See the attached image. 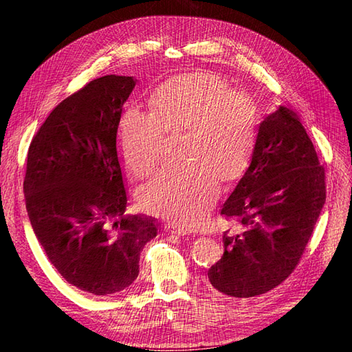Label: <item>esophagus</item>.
<instances>
[{"label":"esophagus","instance_id":"34e87169","mask_svg":"<svg viewBox=\"0 0 352 352\" xmlns=\"http://www.w3.org/2000/svg\"><path fill=\"white\" fill-rule=\"evenodd\" d=\"M166 232H167V233H170V235H176V236H182V238H186V236H189V235H190V233H189V232H186V230H180V229L170 228V226H167V228H166Z\"/></svg>","mask_w":352,"mask_h":352}]
</instances>
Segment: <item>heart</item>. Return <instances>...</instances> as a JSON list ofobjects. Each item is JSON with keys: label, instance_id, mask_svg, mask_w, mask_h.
I'll list each match as a JSON object with an SVG mask.
<instances>
[{"label": "heart", "instance_id": "heart-1", "mask_svg": "<svg viewBox=\"0 0 352 352\" xmlns=\"http://www.w3.org/2000/svg\"><path fill=\"white\" fill-rule=\"evenodd\" d=\"M151 110L126 109L119 124L123 163L144 179L168 153V135L186 132L184 163L164 166L140 192L141 207L179 229L198 228L223 186L247 173L257 144L260 113L219 74L182 73L153 92Z\"/></svg>", "mask_w": 352, "mask_h": 352}]
</instances>
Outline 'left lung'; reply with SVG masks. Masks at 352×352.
<instances>
[{
    "instance_id": "obj_1",
    "label": "left lung",
    "mask_w": 352,
    "mask_h": 352,
    "mask_svg": "<svg viewBox=\"0 0 352 352\" xmlns=\"http://www.w3.org/2000/svg\"><path fill=\"white\" fill-rule=\"evenodd\" d=\"M324 167L296 114L282 107L260 124L247 173L223 204L236 223L211 265L214 289L233 298L272 291L300 263L326 202Z\"/></svg>"
}]
</instances>
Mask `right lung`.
<instances>
[{
	"label": "right lung",
	"mask_w": 352,
	"mask_h": 352,
	"mask_svg": "<svg viewBox=\"0 0 352 352\" xmlns=\"http://www.w3.org/2000/svg\"><path fill=\"white\" fill-rule=\"evenodd\" d=\"M131 76L109 74L63 100L32 138L23 192L32 229L50 263L92 295L117 294L140 273L151 217L126 216L116 138Z\"/></svg>",
	"instance_id": "obj_1"
}]
</instances>
